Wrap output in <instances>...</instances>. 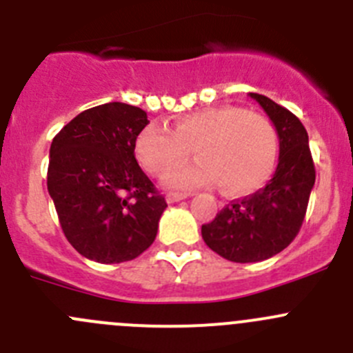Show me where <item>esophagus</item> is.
<instances>
[{
    "mask_svg": "<svg viewBox=\"0 0 353 353\" xmlns=\"http://www.w3.org/2000/svg\"><path fill=\"white\" fill-rule=\"evenodd\" d=\"M188 198V194H183V193H169L167 194V203H176V201H181V199Z\"/></svg>",
    "mask_w": 353,
    "mask_h": 353,
    "instance_id": "34e87169",
    "label": "esophagus"
}]
</instances>
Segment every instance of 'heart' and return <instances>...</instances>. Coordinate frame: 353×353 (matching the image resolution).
Wrapping results in <instances>:
<instances>
[{
    "instance_id": "heart-1",
    "label": "heart",
    "mask_w": 353,
    "mask_h": 353,
    "mask_svg": "<svg viewBox=\"0 0 353 353\" xmlns=\"http://www.w3.org/2000/svg\"><path fill=\"white\" fill-rule=\"evenodd\" d=\"M199 160L191 166L173 168L189 156ZM137 157L150 174H163L165 186L194 190L216 181L227 194H248L261 186L275 169L279 138L265 116L236 105L201 109L183 114L172 131L148 124L137 138Z\"/></svg>"
}]
</instances>
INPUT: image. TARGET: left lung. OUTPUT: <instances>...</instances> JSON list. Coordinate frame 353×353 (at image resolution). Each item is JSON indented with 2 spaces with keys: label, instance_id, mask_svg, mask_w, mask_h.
<instances>
[{
  "label": "left lung",
  "instance_id": "8db88e82",
  "mask_svg": "<svg viewBox=\"0 0 353 353\" xmlns=\"http://www.w3.org/2000/svg\"><path fill=\"white\" fill-rule=\"evenodd\" d=\"M268 114L280 141L279 165L263 190L234 199L201 225L206 245L234 263H256L279 254L301 230L316 181L309 137L297 116L259 94H249Z\"/></svg>",
  "mask_w": 353,
  "mask_h": 353
}]
</instances>
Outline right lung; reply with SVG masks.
Segmentation results:
<instances>
[{
  "label": "right lung",
  "mask_w": 353,
  "mask_h": 353,
  "mask_svg": "<svg viewBox=\"0 0 353 353\" xmlns=\"http://www.w3.org/2000/svg\"><path fill=\"white\" fill-rule=\"evenodd\" d=\"M147 112L123 102L83 110L54 137L48 191L68 243L97 263L131 261L155 241L167 203L134 159Z\"/></svg>",
  "instance_id": "right-lung-1"
}]
</instances>
